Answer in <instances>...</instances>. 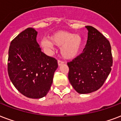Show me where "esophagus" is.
I'll return each instance as SVG.
<instances>
[{
    "mask_svg": "<svg viewBox=\"0 0 121 121\" xmlns=\"http://www.w3.org/2000/svg\"><path fill=\"white\" fill-rule=\"evenodd\" d=\"M63 63H64V62L62 61H61V60L58 61V66H60V65H61L63 64Z\"/></svg>",
    "mask_w": 121,
    "mask_h": 121,
    "instance_id": "esophagus-1",
    "label": "esophagus"
}]
</instances>
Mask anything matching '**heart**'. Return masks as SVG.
<instances>
[{
    "instance_id": "1",
    "label": "heart",
    "mask_w": 121,
    "mask_h": 121,
    "mask_svg": "<svg viewBox=\"0 0 121 121\" xmlns=\"http://www.w3.org/2000/svg\"><path fill=\"white\" fill-rule=\"evenodd\" d=\"M49 40L42 39L40 46L44 50L50 51L52 44L60 47V52L65 59H73L77 56L82 46V38L79 34L60 31L49 37Z\"/></svg>"
}]
</instances>
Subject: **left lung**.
Masks as SVG:
<instances>
[{"mask_svg": "<svg viewBox=\"0 0 121 121\" xmlns=\"http://www.w3.org/2000/svg\"><path fill=\"white\" fill-rule=\"evenodd\" d=\"M87 43L82 52L67 63L69 80L80 94L91 93L102 86L112 70L109 41L91 26H86Z\"/></svg>", "mask_w": 121, "mask_h": 121, "instance_id": "1", "label": "left lung"}]
</instances>
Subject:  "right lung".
Masks as SVG:
<instances>
[{
	"instance_id": "add662e5",
	"label": "right lung",
	"mask_w": 121,
	"mask_h": 121,
	"mask_svg": "<svg viewBox=\"0 0 121 121\" xmlns=\"http://www.w3.org/2000/svg\"><path fill=\"white\" fill-rule=\"evenodd\" d=\"M37 32L28 28L12 40L7 71L10 80L20 93L38 99L48 94L58 62L41 51L36 40Z\"/></svg>"
}]
</instances>
